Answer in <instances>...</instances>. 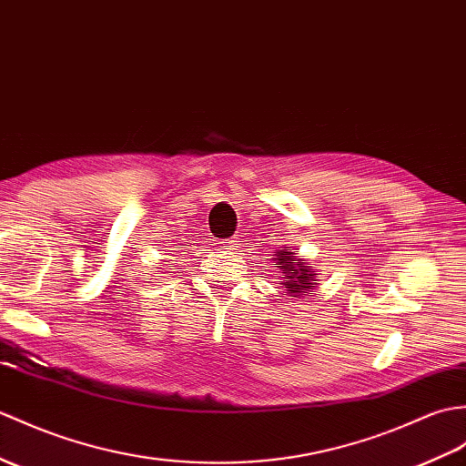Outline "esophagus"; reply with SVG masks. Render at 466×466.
<instances>
[{
    "label": "esophagus",
    "mask_w": 466,
    "mask_h": 466,
    "mask_svg": "<svg viewBox=\"0 0 466 466\" xmlns=\"http://www.w3.org/2000/svg\"><path fill=\"white\" fill-rule=\"evenodd\" d=\"M222 250H228V252H236L238 248H240V238L234 236V238H228V240H222Z\"/></svg>",
    "instance_id": "1"
}]
</instances>
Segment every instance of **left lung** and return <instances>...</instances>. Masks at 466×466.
Returning a JSON list of instances; mask_svg holds the SVG:
<instances>
[{
    "label": "left lung",
    "instance_id": "obj_1",
    "mask_svg": "<svg viewBox=\"0 0 466 466\" xmlns=\"http://www.w3.org/2000/svg\"><path fill=\"white\" fill-rule=\"evenodd\" d=\"M274 256L278 264L276 268H279V272H282L284 278V296H289L291 299L304 298L318 286V274L313 272V266L306 258H299L288 250H276Z\"/></svg>",
    "mask_w": 466,
    "mask_h": 466
}]
</instances>
